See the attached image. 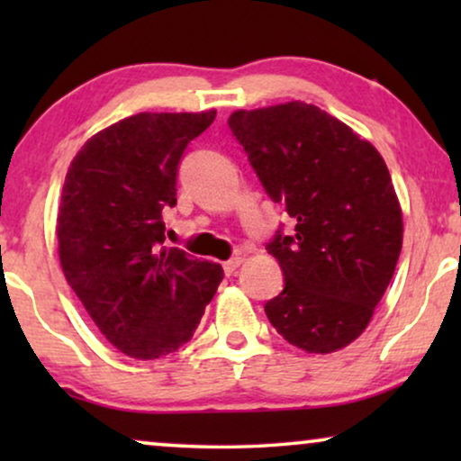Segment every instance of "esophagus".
I'll return each mask as SVG.
<instances>
[{
	"label": "esophagus",
	"instance_id": "1",
	"mask_svg": "<svg viewBox=\"0 0 461 461\" xmlns=\"http://www.w3.org/2000/svg\"><path fill=\"white\" fill-rule=\"evenodd\" d=\"M241 258H230V260H226L222 267H224V273L229 275V276H232V275H237V268L241 267Z\"/></svg>",
	"mask_w": 461,
	"mask_h": 461
}]
</instances>
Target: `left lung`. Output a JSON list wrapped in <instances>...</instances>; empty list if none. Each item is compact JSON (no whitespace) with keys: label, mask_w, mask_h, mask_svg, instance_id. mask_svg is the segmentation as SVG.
Listing matches in <instances>:
<instances>
[{"label":"left lung","mask_w":461,"mask_h":461,"mask_svg":"<svg viewBox=\"0 0 461 461\" xmlns=\"http://www.w3.org/2000/svg\"><path fill=\"white\" fill-rule=\"evenodd\" d=\"M268 197L295 222L267 245L285 287L264 311L289 344L327 355L361 336L402 245V213L375 147L319 106L300 103L229 117Z\"/></svg>","instance_id":"left-lung-1"}]
</instances>
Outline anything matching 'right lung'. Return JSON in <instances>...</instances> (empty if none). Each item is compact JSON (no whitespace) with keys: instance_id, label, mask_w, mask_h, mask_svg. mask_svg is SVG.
Masks as SVG:
<instances>
[{"instance_id":"right-lung-1","label":"right lung","mask_w":461,"mask_h":461,"mask_svg":"<svg viewBox=\"0 0 461 461\" xmlns=\"http://www.w3.org/2000/svg\"><path fill=\"white\" fill-rule=\"evenodd\" d=\"M216 111L138 113L87 140L68 167L59 212L67 283L100 333L131 358H159L193 338L222 267L163 248L188 142Z\"/></svg>"}]
</instances>
